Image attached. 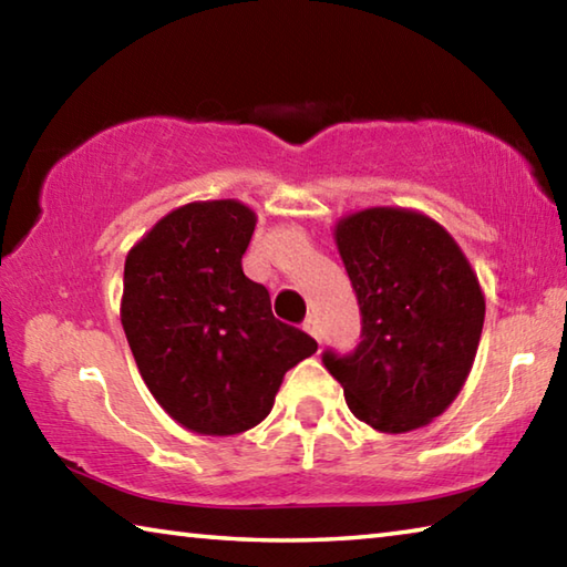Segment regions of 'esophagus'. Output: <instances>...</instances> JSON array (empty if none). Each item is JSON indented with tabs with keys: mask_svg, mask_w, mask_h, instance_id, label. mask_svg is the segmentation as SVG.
<instances>
[{
	"mask_svg": "<svg viewBox=\"0 0 567 567\" xmlns=\"http://www.w3.org/2000/svg\"><path fill=\"white\" fill-rule=\"evenodd\" d=\"M302 330L307 332V334H312L315 340L320 342V328H318V320H312V318H307L305 322H302Z\"/></svg>",
	"mask_w": 567,
	"mask_h": 567,
	"instance_id": "esophagus-1",
	"label": "esophagus"
}]
</instances>
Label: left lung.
<instances>
[{
	"instance_id": "1",
	"label": "left lung",
	"mask_w": 567,
	"mask_h": 567,
	"mask_svg": "<svg viewBox=\"0 0 567 567\" xmlns=\"http://www.w3.org/2000/svg\"><path fill=\"white\" fill-rule=\"evenodd\" d=\"M358 295L362 340L322 354L352 415L380 433L425 427L453 405L473 370L485 295L463 249L433 217L368 207L334 225Z\"/></svg>"
}]
</instances>
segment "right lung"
Returning a JSON list of instances; mask_svg holds the SVG:
<instances>
[{
	"instance_id": "add662e5",
	"label": "right lung",
	"mask_w": 567,
	"mask_h": 567,
	"mask_svg": "<svg viewBox=\"0 0 567 567\" xmlns=\"http://www.w3.org/2000/svg\"><path fill=\"white\" fill-rule=\"evenodd\" d=\"M257 215L239 199L172 209L124 260L120 318L140 375L172 420L239 435L275 405L285 372L318 350L275 320L270 292L243 272Z\"/></svg>"
}]
</instances>
